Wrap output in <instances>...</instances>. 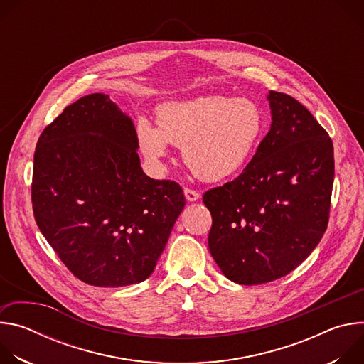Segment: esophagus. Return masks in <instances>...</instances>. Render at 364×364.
I'll return each mask as SVG.
<instances>
[{"mask_svg": "<svg viewBox=\"0 0 364 364\" xmlns=\"http://www.w3.org/2000/svg\"><path fill=\"white\" fill-rule=\"evenodd\" d=\"M184 196L188 201H196L200 198V193L196 190H191V188H184Z\"/></svg>", "mask_w": 364, "mask_h": 364, "instance_id": "esophagus-1", "label": "esophagus"}]
</instances>
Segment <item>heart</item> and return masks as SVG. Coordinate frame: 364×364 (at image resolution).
<instances>
[{"label":"heart","instance_id":"b5f03b06","mask_svg":"<svg viewBox=\"0 0 364 364\" xmlns=\"http://www.w3.org/2000/svg\"><path fill=\"white\" fill-rule=\"evenodd\" d=\"M157 127L146 118L136 122L144 157L160 164L168 144L181 146L190 171L204 181H222L237 174L252 159L265 129L257 103L246 97L204 95L159 107Z\"/></svg>","mask_w":364,"mask_h":364}]
</instances>
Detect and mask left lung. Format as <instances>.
<instances>
[{
    "instance_id": "1",
    "label": "left lung",
    "mask_w": 364,
    "mask_h": 364,
    "mask_svg": "<svg viewBox=\"0 0 364 364\" xmlns=\"http://www.w3.org/2000/svg\"><path fill=\"white\" fill-rule=\"evenodd\" d=\"M272 124L233 181L207 190L209 249L226 278L259 285L288 275L320 243L330 216L334 149L292 96L271 90Z\"/></svg>"
}]
</instances>
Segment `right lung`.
<instances>
[{
	"instance_id": "right-lung-1",
	"label": "right lung",
	"mask_w": 364,
	"mask_h": 364,
	"mask_svg": "<svg viewBox=\"0 0 364 364\" xmlns=\"http://www.w3.org/2000/svg\"><path fill=\"white\" fill-rule=\"evenodd\" d=\"M136 131L108 95L80 97L41 132L31 201L60 261L95 287L145 281L184 209L181 187L141 168Z\"/></svg>"
}]
</instances>
